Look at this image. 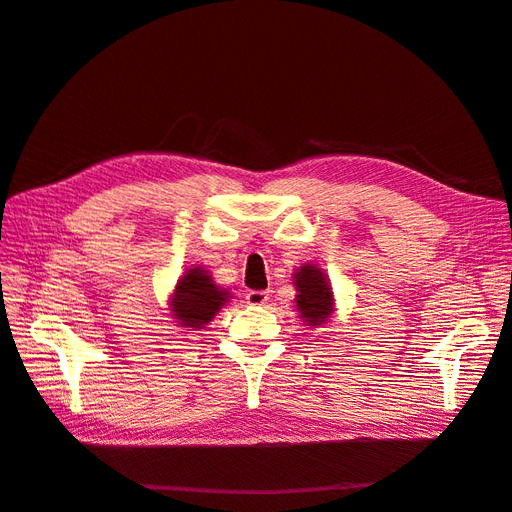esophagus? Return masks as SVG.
<instances>
[{
  "instance_id": "34e87169",
  "label": "esophagus",
  "mask_w": 512,
  "mask_h": 512,
  "mask_svg": "<svg viewBox=\"0 0 512 512\" xmlns=\"http://www.w3.org/2000/svg\"><path fill=\"white\" fill-rule=\"evenodd\" d=\"M245 299L250 305H265L269 301V292L267 290H250L245 294Z\"/></svg>"
}]
</instances>
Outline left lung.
<instances>
[{"label":"left lung","instance_id":"8db88e82","mask_svg":"<svg viewBox=\"0 0 512 512\" xmlns=\"http://www.w3.org/2000/svg\"><path fill=\"white\" fill-rule=\"evenodd\" d=\"M294 286H297V309L307 327H320L327 322L333 312V292L318 267L305 265L294 273Z\"/></svg>","mask_w":512,"mask_h":512}]
</instances>
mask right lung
Instances as JSON below:
<instances>
[{"instance_id":"1","label":"right lung","mask_w":512,"mask_h":512,"mask_svg":"<svg viewBox=\"0 0 512 512\" xmlns=\"http://www.w3.org/2000/svg\"><path fill=\"white\" fill-rule=\"evenodd\" d=\"M228 301V292L213 284L209 271L190 269L177 282L173 297V314L181 327L203 329L218 314V309Z\"/></svg>"}]
</instances>
